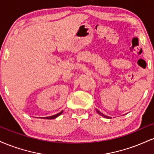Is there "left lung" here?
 Returning a JSON list of instances; mask_svg holds the SVG:
<instances>
[{"label": "left lung", "mask_w": 154, "mask_h": 154, "mask_svg": "<svg viewBox=\"0 0 154 154\" xmlns=\"http://www.w3.org/2000/svg\"><path fill=\"white\" fill-rule=\"evenodd\" d=\"M96 111H97V113H98V114H100V115H101L102 116H103V117H106V118H111V117H109V116H107L104 115V114H103V113H101V112H100V111H98V109H96Z\"/></svg>", "instance_id": "8db88e82"}]
</instances>
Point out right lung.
I'll return each instance as SVG.
<instances>
[{
	"mask_svg": "<svg viewBox=\"0 0 154 154\" xmlns=\"http://www.w3.org/2000/svg\"><path fill=\"white\" fill-rule=\"evenodd\" d=\"M63 111H61V112H59V114H55V115H53V116H47V117H43V119H55V118L58 117L59 115H61V114H62Z\"/></svg>",
	"mask_w": 154,
	"mask_h": 154,
	"instance_id": "1",
	"label": "right lung"
}]
</instances>
